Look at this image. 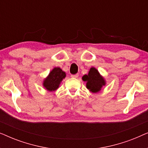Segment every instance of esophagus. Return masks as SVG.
I'll return each mask as SVG.
<instances>
[{"label":"esophagus","instance_id":"1","mask_svg":"<svg viewBox=\"0 0 148 148\" xmlns=\"http://www.w3.org/2000/svg\"><path fill=\"white\" fill-rule=\"evenodd\" d=\"M78 76H79L78 73H77L75 75H71V77H73V78H77Z\"/></svg>","mask_w":148,"mask_h":148}]
</instances>
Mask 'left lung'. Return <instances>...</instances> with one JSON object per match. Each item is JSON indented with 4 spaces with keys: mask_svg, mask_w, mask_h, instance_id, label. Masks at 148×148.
<instances>
[{
    "mask_svg": "<svg viewBox=\"0 0 148 148\" xmlns=\"http://www.w3.org/2000/svg\"><path fill=\"white\" fill-rule=\"evenodd\" d=\"M82 79L86 82V88L93 93L100 92L102 87L106 84L104 79L94 67L91 68L88 75L83 76Z\"/></svg>",
    "mask_w": 148,
    "mask_h": 148,
    "instance_id": "8db88e82",
    "label": "left lung"
}]
</instances>
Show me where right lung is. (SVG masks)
<instances>
[{"instance_id": "1", "label": "right lung", "mask_w": 148, "mask_h": 148, "mask_svg": "<svg viewBox=\"0 0 148 148\" xmlns=\"http://www.w3.org/2000/svg\"><path fill=\"white\" fill-rule=\"evenodd\" d=\"M66 74L61 69L54 67L50 72L47 77L44 80L43 86L49 92H53L57 90L63 79L65 78Z\"/></svg>"}]
</instances>
